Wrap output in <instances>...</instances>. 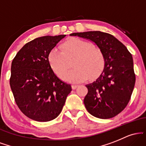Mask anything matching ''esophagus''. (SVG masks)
<instances>
[{
  "label": "esophagus",
  "instance_id": "34e87169",
  "mask_svg": "<svg viewBox=\"0 0 146 146\" xmlns=\"http://www.w3.org/2000/svg\"><path fill=\"white\" fill-rule=\"evenodd\" d=\"M77 87H78V85H75V84H73V85H71V88H72V89H75V88H77Z\"/></svg>",
  "mask_w": 146,
  "mask_h": 146
}]
</instances>
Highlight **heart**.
Listing matches in <instances>:
<instances>
[{
    "label": "heart",
    "instance_id": "1",
    "mask_svg": "<svg viewBox=\"0 0 146 146\" xmlns=\"http://www.w3.org/2000/svg\"><path fill=\"white\" fill-rule=\"evenodd\" d=\"M73 57L74 68L65 74L68 68V60ZM48 62L58 78L62 79L64 76L66 81L78 83L88 78L92 80L98 77L104 68L106 58L99 46L81 38H71L60 44V51L56 48L50 51Z\"/></svg>",
    "mask_w": 146,
    "mask_h": 146
}]
</instances>
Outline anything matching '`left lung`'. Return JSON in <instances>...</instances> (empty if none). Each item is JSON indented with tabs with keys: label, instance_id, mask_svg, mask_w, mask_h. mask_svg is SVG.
<instances>
[{
	"label": "left lung",
	"instance_id": "1",
	"mask_svg": "<svg viewBox=\"0 0 146 146\" xmlns=\"http://www.w3.org/2000/svg\"><path fill=\"white\" fill-rule=\"evenodd\" d=\"M89 39L103 51L105 67L93 83L86 85L84 104L90 115L110 119L120 113L130 101L135 84L131 53L124 44L109 33L100 31L71 33Z\"/></svg>",
	"mask_w": 146,
	"mask_h": 146
}]
</instances>
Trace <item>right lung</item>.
<instances>
[{
  "mask_svg": "<svg viewBox=\"0 0 146 146\" xmlns=\"http://www.w3.org/2000/svg\"><path fill=\"white\" fill-rule=\"evenodd\" d=\"M66 35L37 38L24 45L11 62L10 86L21 112L37 121H48L61 113L71 86L55 75L48 54Z\"/></svg>",
  "mask_w": 146,
  "mask_h": 146,
  "instance_id": "right-lung-1",
  "label": "right lung"
}]
</instances>
